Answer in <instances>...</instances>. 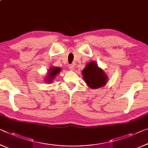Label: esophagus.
I'll return each mask as SVG.
<instances>
[{
  "label": "esophagus",
  "instance_id": "34e87169",
  "mask_svg": "<svg viewBox=\"0 0 148 148\" xmlns=\"http://www.w3.org/2000/svg\"><path fill=\"white\" fill-rule=\"evenodd\" d=\"M68 68H69V69L70 70H74V69H75V67H74V65H70L69 66H68Z\"/></svg>",
  "mask_w": 148,
  "mask_h": 148
}]
</instances>
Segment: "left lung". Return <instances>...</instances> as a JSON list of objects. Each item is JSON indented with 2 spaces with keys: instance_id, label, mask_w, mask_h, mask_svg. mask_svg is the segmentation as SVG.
Masks as SVG:
<instances>
[{
  "instance_id": "obj_1",
  "label": "left lung",
  "mask_w": 148,
  "mask_h": 148,
  "mask_svg": "<svg viewBox=\"0 0 148 148\" xmlns=\"http://www.w3.org/2000/svg\"><path fill=\"white\" fill-rule=\"evenodd\" d=\"M82 74L84 80L91 89H98L104 86L107 84V74L102 68L98 67L95 61H90L86 65Z\"/></svg>"
}]
</instances>
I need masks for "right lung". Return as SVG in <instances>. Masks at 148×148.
Masks as SVG:
<instances>
[{
	"instance_id": "right-lung-1",
	"label": "right lung",
	"mask_w": 148,
	"mask_h": 148,
	"mask_svg": "<svg viewBox=\"0 0 148 148\" xmlns=\"http://www.w3.org/2000/svg\"><path fill=\"white\" fill-rule=\"evenodd\" d=\"M62 70L61 68L60 67H56V66H51L49 70H48L47 76H46L45 78L46 82L48 84H50L53 82V80L55 78V77L56 76V75H58L60 73Z\"/></svg>"
}]
</instances>
